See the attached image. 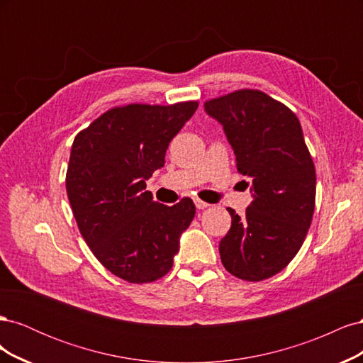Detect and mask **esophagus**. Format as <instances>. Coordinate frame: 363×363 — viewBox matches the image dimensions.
<instances>
[{
    "label": "esophagus",
    "mask_w": 363,
    "mask_h": 363,
    "mask_svg": "<svg viewBox=\"0 0 363 363\" xmlns=\"http://www.w3.org/2000/svg\"><path fill=\"white\" fill-rule=\"evenodd\" d=\"M195 206H196V208H206V207H208L211 204L203 201V200H200V199H196V200H195Z\"/></svg>",
    "instance_id": "esophagus-1"
}]
</instances>
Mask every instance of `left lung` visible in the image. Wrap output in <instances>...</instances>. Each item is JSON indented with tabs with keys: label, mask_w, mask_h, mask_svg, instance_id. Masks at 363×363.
Returning a JSON list of instances; mask_svg holds the SVG:
<instances>
[{
	"label": "left lung",
	"mask_w": 363,
	"mask_h": 363,
	"mask_svg": "<svg viewBox=\"0 0 363 363\" xmlns=\"http://www.w3.org/2000/svg\"><path fill=\"white\" fill-rule=\"evenodd\" d=\"M204 108L223 124L238 171L251 179L245 215L227 208L232 227L219 242L221 262L240 280L269 279L298 252L315 211V164L300 121L257 89L212 98Z\"/></svg>",
	"instance_id": "8db88e82"
}]
</instances>
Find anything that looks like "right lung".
I'll return each mask as SVG.
<instances>
[{
    "mask_svg": "<svg viewBox=\"0 0 363 363\" xmlns=\"http://www.w3.org/2000/svg\"><path fill=\"white\" fill-rule=\"evenodd\" d=\"M196 107L199 101L113 107L74 139L67 194L77 225L101 265L128 283L168 274L195 216L191 199L174 206L152 200L145 180L163 167L171 139Z\"/></svg>",
    "mask_w": 363,
    "mask_h": 363,
    "instance_id": "right-lung-1",
    "label": "right lung"
}]
</instances>
